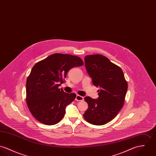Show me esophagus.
Wrapping results in <instances>:
<instances>
[{
	"label": "esophagus",
	"mask_w": 156,
	"mask_h": 156,
	"mask_svg": "<svg viewBox=\"0 0 156 156\" xmlns=\"http://www.w3.org/2000/svg\"><path fill=\"white\" fill-rule=\"evenodd\" d=\"M75 100L76 101H84V97L81 96L80 95H76V96L75 98Z\"/></svg>",
	"instance_id": "esophagus-1"
}]
</instances>
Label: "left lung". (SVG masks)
Here are the masks:
<instances>
[{
	"label": "left lung",
	"instance_id": "left-lung-1",
	"mask_svg": "<svg viewBox=\"0 0 156 156\" xmlns=\"http://www.w3.org/2000/svg\"><path fill=\"white\" fill-rule=\"evenodd\" d=\"M87 72L98 87V99L84 98L88 108L83 117L90 124L101 126L111 121L123 106L127 83L121 68L101 54L84 57Z\"/></svg>",
	"mask_w": 156,
	"mask_h": 156
}]
</instances>
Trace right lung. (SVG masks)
I'll list each match as a JSON object with an SVG mask.
<instances>
[{
  "instance_id": "right-lung-1",
  "label": "right lung",
  "mask_w": 156,
  "mask_h": 156,
  "mask_svg": "<svg viewBox=\"0 0 156 156\" xmlns=\"http://www.w3.org/2000/svg\"><path fill=\"white\" fill-rule=\"evenodd\" d=\"M84 63L77 56L55 53L36 63L26 82V102L37 121L46 125L58 123L64 117L66 108L73 102L75 93L58 88L67 73Z\"/></svg>"
}]
</instances>
